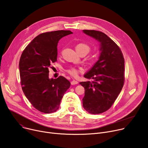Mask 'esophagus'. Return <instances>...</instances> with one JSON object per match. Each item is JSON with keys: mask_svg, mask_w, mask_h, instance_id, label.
I'll return each mask as SVG.
<instances>
[{"mask_svg": "<svg viewBox=\"0 0 148 148\" xmlns=\"http://www.w3.org/2000/svg\"><path fill=\"white\" fill-rule=\"evenodd\" d=\"M71 84L72 85H75V84H78V82L77 81H75V80H73L71 82Z\"/></svg>", "mask_w": 148, "mask_h": 148, "instance_id": "esophagus-1", "label": "esophagus"}]
</instances>
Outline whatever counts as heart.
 I'll return each instance as SVG.
<instances>
[{
    "label": "heart",
    "instance_id": "heart-1",
    "mask_svg": "<svg viewBox=\"0 0 148 148\" xmlns=\"http://www.w3.org/2000/svg\"><path fill=\"white\" fill-rule=\"evenodd\" d=\"M75 49L77 52H81V51H85L87 53L90 51V47L84 43H79L75 46ZM83 69L82 67H75L71 66L66 70V71L71 76L74 77H76L78 76V74L80 73L83 72Z\"/></svg>",
    "mask_w": 148,
    "mask_h": 148
}]
</instances>
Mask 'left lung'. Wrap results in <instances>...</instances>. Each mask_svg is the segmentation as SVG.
<instances>
[{
	"instance_id": "1",
	"label": "left lung",
	"mask_w": 148,
	"mask_h": 148,
	"mask_svg": "<svg viewBox=\"0 0 148 148\" xmlns=\"http://www.w3.org/2000/svg\"><path fill=\"white\" fill-rule=\"evenodd\" d=\"M83 32L101 43V55L84 77L94 81L80 84L85 92L83 106L88 113L98 114L108 110L121 91L124 83V58L120 48L105 33L84 29Z\"/></svg>"
}]
</instances>
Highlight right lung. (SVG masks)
<instances>
[{
  "label": "right lung",
  "instance_id": "add662e5",
  "mask_svg": "<svg viewBox=\"0 0 148 148\" xmlns=\"http://www.w3.org/2000/svg\"><path fill=\"white\" fill-rule=\"evenodd\" d=\"M70 30L42 33L23 51L19 62L23 91L36 110L46 114L56 112L71 83L63 77L49 79V69L57 61V45Z\"/></svg>",
  "mask_w": 148,
  "mask_h": 148
}]
</instances>
